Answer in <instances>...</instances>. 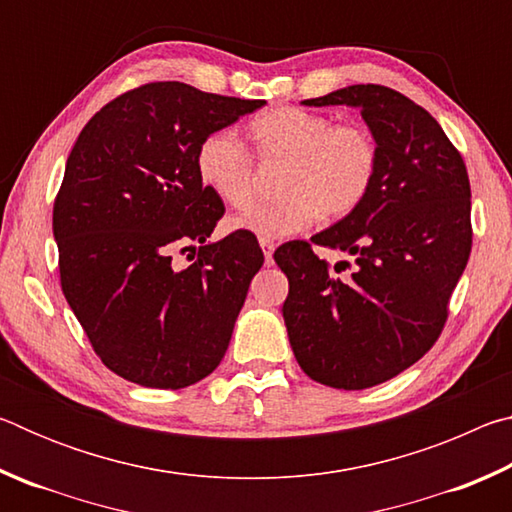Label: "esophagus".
Here are the masks:
<instances>
[{"mask_svg":"<svg viewBox=\"0 0 512 512\" xmlns=\"http://www.w3.org/2000/svg\"><path fill=\"white\" fill-rule=\"evenodd\" d=\"M259 246H262V253H264L266 264L271 266V264H273V250H275V244H273L271 239H259Z\"/></svg>","mask_w":512,"mask_h":512,"instance_id":"esophagus-1","label":"esophagus"}]
</instances>
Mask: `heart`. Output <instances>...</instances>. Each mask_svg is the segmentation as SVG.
<instances>
[{
	"mask_svg": "<svg viewBox=\"0 0 512 512\" xmlns=\"http://www.w3.org/2000/svg\"><path fill=\"white\" fill-rule=\"evenodd\" d=\"M257 155L284 162L273 203H259L232 216L230 230L282 239L307 230L318 216L343 219L366 201L379 171V146L363 124H336L323 112L277 108L250 126ZM201 183L232 207L253 198L255 164L235 135L216 131L196 151Z\"/></svg>",
	"mask_w": 512,
	"mask_h": 512,
	"instance_id": "1",
	"label": "heart"
}]
</instances>
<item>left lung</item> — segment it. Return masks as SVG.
I'll use <instances>...</instances> for the list:
<instances>
[{
	"label": "left lung",
	"mask_w": 512,
	"mask_h": 512,
	"mask_svg": "<svg viewBox=\"0 0 512 512\" xmlns=\"http://www.w3.org/2000/svg\"><path fill=\"white\" fill-rule=\"evenodd\" d=\"M305 106L359 108L379 171L357 210L311 237L348 253L329 268L307 241L275 250L289 277L282 316L300 368L318 384L363 391L431 350L472 250L470 178L436 119L384 85H348Z\"/></svg>",
	"instance_id": "1"
}]
</instances>
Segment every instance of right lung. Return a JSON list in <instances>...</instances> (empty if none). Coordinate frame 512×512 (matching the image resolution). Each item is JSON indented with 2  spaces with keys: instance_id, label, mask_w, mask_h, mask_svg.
<instances>
[{
  "instance_id": "obj_1",
  "label": "right lung",
  "mask_w": 512,
  "mask_h": 512,
  "mask_svg": "<svg viewBox=\"0 0 512 512\" xmlns=\"http://www.w3.org/2000/svg\"><path fill=\"white\" fill-rule=\"evenodd\" d=\"M262 106L146 83L76 140L54 203L60 287L115 375L178 391L221 363L264 255L246 230L207 241L225 207L198 178L196 151ZM176 249L193 264L173 265Z\"/></svg>"
}]
</instances>
